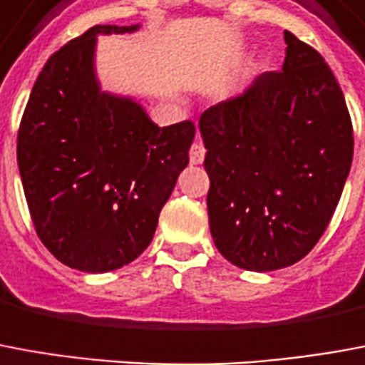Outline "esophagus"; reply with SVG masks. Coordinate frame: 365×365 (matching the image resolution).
Segmentation results:
<instances>
[{
  "instance_id": "34e87169",
  "label": "esophagus",
  "mask_w": 365,
  "mask_h": 365,
  "mask_svg": "<svg viewBox=\"0 0 365 365\" xmlns=\"http://www.w3.org/2000/svg\"><path fill=\"white\" fill-rule=\"evenodd\" d=\"M205 158V148L200 142H193L190 148V162L191 164H201Z\"/></svg>"
}]
</instances>
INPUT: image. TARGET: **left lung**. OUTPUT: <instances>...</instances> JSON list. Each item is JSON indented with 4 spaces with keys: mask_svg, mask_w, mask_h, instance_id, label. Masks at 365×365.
Returning <instances> with one entry per match:
<instances>
[{
    "mask_svg": "<svg viewBox=\"0 0 365 365\" xmlns=\"http://www.w3.org/2000/svg\"><path fill=\"white\" fill-rule=\"evenodd\" d=\"M282 71L201 114L207 213L219 253L245 271L304 259L350 174L354 130L324 57L284 31Z\"/></svg>",
    "mask_w": 365,
    "mask_h": 365,
    "instance_id": "obj_1",
    "label": "left lung"
}]
</instances>
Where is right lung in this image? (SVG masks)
Instances as JSON below:
<instances>
[{
  "label": "right lung",
  "mask_w": 365,
  "mask_h": 365,
  "mask_svg": "<svg viewBox=\"0 0 365 365\" xmlns=\"http://www.w3.org/2000/svg\"><path fill=\"white\" fill-rule=\"evenodd\" d=\"M94 25L53 53L17 132V164L41 243L71 269L108 272L144 253L178 175L190 162L191 120L160 128L132 98L101 93Z\"/></svg>",
  "instance_id": "obj_1"
}]
</instances>
